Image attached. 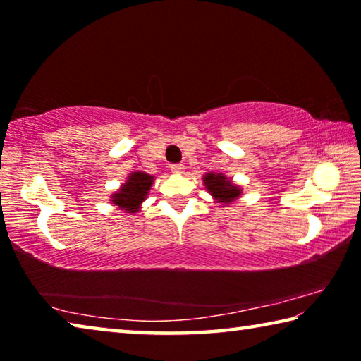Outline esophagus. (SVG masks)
Segmentation results:
<instances>
[{"label": "esophagus", "instance_id": "obj_1", "mask_svg": "<svg viewBox=\"0 0 361 361\" xmlns=\"http://www.w3.org/2000/svg\"><path fill=\"white\" fill-rule=\"evenodd\" d=\"M170 170H172V173L180 175V173L185 172V166H183V164H175V166L170 167Z\"/></svg>", "mask_w": 361, "mask_h": 361}]
</instances>
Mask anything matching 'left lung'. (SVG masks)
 <instances>
[{"label": "left lung", "mask_w": 361, "mask_h": 361, "mask_svg": "<svg viewBox=\"0 0 361 361\" xmlns=\"http://www.w3.org/2000/svg\"><path fill=\"white\" fill-rule=\"evenodd\" d=\"M204 185L209 189V192L215 197L218 204H223L224 207L234 202L237 197H240L242 189L235 186L232 180L223 173H215L210 172L204 175Z\"/></svg>", "instance_id": "1"}]
</instances>
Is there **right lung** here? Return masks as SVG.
Wrapping results in <instances>:
<instances>
[{"label":"right lung","instance_id":"right-lung-1","mask_svg":"<svg viewBox=\"0 0 361 361\" xmlns=\"http://www.w3.org/2000/svg\"><path fill=\"white\" fill-rule=\"evenodd\" d=\"M152 181H154V176L145 172L130 173L124 185L111 194V202L126 213H137L149 192Z\"/></svg>","mask_w":361,"mask_h":361}]
</instances>
